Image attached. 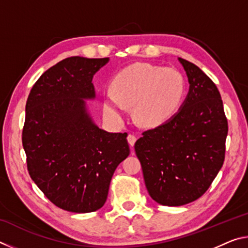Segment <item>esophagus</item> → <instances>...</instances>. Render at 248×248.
Segmentation results:
<instances>
[{
    "label": "esophagus",
    "mask_w": 248,
    "mask_h": 248,
    "mask_svg": "<svg viewBox=\"0 0 248 248\" xmlns=\"http://www.w3.org/2000/svg\"><path fill=\"white\" fill-rule=\"evenodd\" d=\"M128 142H129V144H130V146H131V149L133 150V145H134V143H136V141H137V138L133 136V134H129L128 136Z\"/></svg>",
    "instance_id": "1"
}]
</instances>
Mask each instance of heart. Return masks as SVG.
Wrapping results in <instances>:
<instances>
[{
  "instance_id": "b5f03b06",
  "label": "heart",
  "mask_w": 248,
  "mask_h": 248,
  "mask_svg": "<svg viewBox=\"0 0 248 248\" xmlns=\"http://www.w3.org/2000/svg\"><path fill=\"white\" fill-rule=\"evenodd\" d=\"M104 95V111L121 119L125 106L133 105V117L142 127H158L169 121L182 105L185 79L177 70L149 63L127 66L111 81Z\"/></svg>"
}]
</instances>
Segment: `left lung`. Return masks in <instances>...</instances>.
<instances>
[{"label": "left lung", "instance_id": "obj_1", "mask_svg": "<svg viewBox=\"0 0 248 248\" xmlns=\"http://www.w3.org/2000/svg\"><path fill=\"white\" fill-rule=\"evenodd\" d=\"M189 92L177 114L134 144L146 189L157 203L178 207L200 198L224 162L228 120L216 84L178 58Z\"/></svg>", "mask_w": 248, "mask_h": 248}]
</instances>
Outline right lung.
<instances>
[{
  "mask_svg": "<svg viewBox=\"0 0 248 248\" xmlns=\"http://www.w3.org/2000/svg\"><path fill=\"white\" fill-rule=\"evenodd\" d=\"M109 58H66L29 93L23 146L31 179L57 207L93 212L106 202L112 175L130 153L127 133L98 128L87 111L92 79Z\"/></svg>",
  "mask_w": 248,
  "mask_h": 248,
  "instance_id": "add662e5",
  "label": "right lung"
}]
</instances>
